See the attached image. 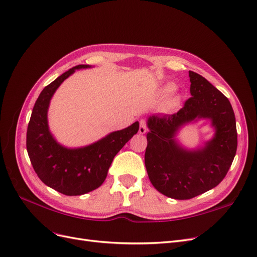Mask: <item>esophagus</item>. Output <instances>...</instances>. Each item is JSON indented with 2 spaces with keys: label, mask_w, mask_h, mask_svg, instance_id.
<instances>
[{
  "label": "esophagus",
  "mask_w": 257,
  "mask_h": 257,
  "mask_svg": "<svg viewBox=\"0 0 257 257\" xmlns=\"http://www.w3.org/2000/svg\"><path fill=\"white\" fill-rule=\"evenodd\" d=\"M147 131H148L147 121L145 119H141L140 120V126H139V133H140V134H146Z\"/></svg>",
  "instance_id": "esophagus-1"
}]
</instances>
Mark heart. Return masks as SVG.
Masks as SVG:
<instances>
[{
    "label": "heart",
    "mask_w": 257,
    "mask_h": 257,
    "mask_svg": "<svg viewBox=\"0 0 257 257\" xmlns=\"http://www.w3.org/2000/svg\"><path fill=\"white\" fill-rule=\"evenodd\" d=\"M173 90H174V86L171 85V84H169V85L164 86V87L162 88V94H163V95H169V94L172 93ZM178 103H179V98H178V97H173V98H171V99L167 102V107H168V108H174Z\"/></svg>",
    "instance_id": "b5f03b06"
}]
</instances>
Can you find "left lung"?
<instances>
[{
  "label": "left lung",
  "mask_w": 257,
  "mask_h": 257,
  "mask_svg": "<svg viewBox=\"0 0 257 257\" xmlns=\"http://www.w3.org/2000/svg\"><path fill=\"white\" fill-rule=\"evenodd\" d=\"M189 98L176 114H154L148 118L145 163L158 192L174 199H191L220 183L237 150V132L228 98L202 76L189 71ZM210 118L214 137L196 150L182 148L175 136L184 124Z\"/></svg>",
  "instance_id": "obj_1"
}]
</instances>
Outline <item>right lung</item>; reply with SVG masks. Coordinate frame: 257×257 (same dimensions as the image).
Here are the masks:
<instances>
[{
  "mask_svg": "<svg viewBox=\"0 0 257 257\" xmlns=\"http://www.w3.org/2000/svg\"><path fill=\"white\" fill-rule=\"evenodd\" d=\"M89 67L77 65L44 87L36 101L27 127V153L38 177L47 187L67 196L83 195L99 188L107 176L112 159L139 130V122L136 121L93 145L78 149H68L57 142L47 121L50 99L76 69Z\"/></svg>",
  "mask_w": 257,
  "mask_h": 257,
  "instance_id": "1",
  "label": "right lung"
}]
</instances>
